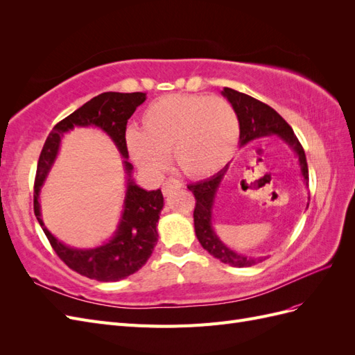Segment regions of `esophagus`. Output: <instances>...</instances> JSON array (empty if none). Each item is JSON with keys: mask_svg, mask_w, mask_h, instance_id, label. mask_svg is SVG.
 <instances>
[{"mask_svg": "<svg viewBox=\"0 0 355 355\" xmlns=\"http://www.w3.org/2000/svg\"><path fill=\"white\" fill-rule=\"evenodd\" d=\"M182 188V184L178 180V179H167L164 184H163V194L164 196H170V194H173V192H176L178 189H180Z\"/></svg>", "mask_w": 355, "mask_h": 355, "instance_id": "1", "label": "esophagus"}]
</instances>
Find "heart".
Returning a JSON list of instances; mask_svg holds the SVG:
<instances>
[{
	"instance_id": "obj_1",
	"label": "heart",
	"mask_w": 355,
	"mask_h": 355,
	"mask_svg": "<svg viewBox=\"0 0 355 355\" xmlns=\"http://www.w3.org/2000/svg\"><path fill=\"white\" fill-rule=\"evenodd\" d=\"M239 132L237 114L227 99L171 93L148 105L141 130L125 132V145L135 163L146 171L163 168L171 153L187 176L206 178L231 159Z\"/></svg>"
}]
</instances>
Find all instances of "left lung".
Returning <instances> with one entry per match:
<instances>
[{
  "mask_svg": "<svg viewBox=\"0 0 355 355\" xmlns=\"http://www.w3.org/2000/svg\"><path fill=\"white\" fill-rule=\"evenodd\" d=\"M222 94L230 101L232 108L237 114L239 123H240V144L241 146L249 144L254 139L266 137V136H280L283 141L293 149L295 154L299 158L300 173H302L304 182L308 185L309 175H308V164L306 157L302 145L297 141L296 135L293 133L292 127H290L284 118L274 111L271 106L257 101L249 94L240 93L237 90H232L230 87H225ZM228 166L222 168L219 173L211 176L210 179L197 182V184L188 185V189L196 197V209H194V227L196 234L200 244L206 249L211 256L216 257L220 262L228 263L231 266H252L254 263H259L265 261L266 257H250L243 256L240 253H235L230 247L225 245L213 230L211 225V210L214 204V197H216L218 188L220 182L227 173Z\"/></svg>",
  "mask_w": 355,
  "mask_h": 355,
  "instance_id": "obj_1",
  "label": "left lung"
}]
</instances>
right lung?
Instances as JSON below:
<instances>
[{"label": "right lung", "mask_w": 355, "mask_h": 355, "mask_svg": "<svg viewBox=\"0 0 355 355\" xmlns=\"http://www.w3.org/2000/svg\"><path fill=\"white\" fill-rule=\"evenodd\" d=\"M146 99V94L136 93H116L106 92L96 96L81 108L73 111L67 118L59 121L50 132L47 141L40 154L37 176L34 185V213L49 239L53 250L65 262L72 271L98 282H120L123 278L135 274L146 263L153 254L158 240L157 223L159 211L163 210L164 198L161 189L145 191L132 180L133 166L124 159L127 173V191L124 198L123 216L118 225L114 237L94 249H73L60 243L46 228L41 219L40 210V191L44 184L46 176L55 163L60 137L75 125L99 127L108 135L118 151L128 158L125 145L127 120L133 115L139 105Z\"/></svg>", "instance_id": "1"}]
</instances>
